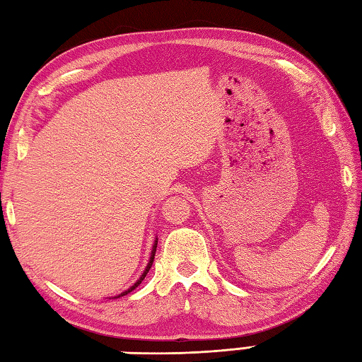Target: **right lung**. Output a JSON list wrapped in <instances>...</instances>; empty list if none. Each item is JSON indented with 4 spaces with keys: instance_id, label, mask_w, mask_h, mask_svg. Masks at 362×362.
Returning <instances> with one entry per match:
<instances>
[{
    "instance_id": "obj_1",
    "label": "right lung",
    "mask_w": 362,
    "mask_h": 362,
    "mask_svg": "<svg viewBox=\"0 0 362 362\" xmlns=\"http://www.w3.org/2000/svg\"><path fill=\"white\" fill-rule=\"evenodd\" d=\"M156 244H158V239H155V244H153V248H152V255H150V261H148V264H147V267H146V271H144V274L141 275V277H139V280H137L136 281V284L133 285V286H131V288H128V290L127 291H123L122 294H118L117 296V298H120V296H124V294H128V293H131V291H133V290H136V288L137 286H139L141 284H142V280L144 279H146V275H147V272L150 271V267H152V264H153V258H155V252H156Z\"/></svg>"
}]
</instances>
